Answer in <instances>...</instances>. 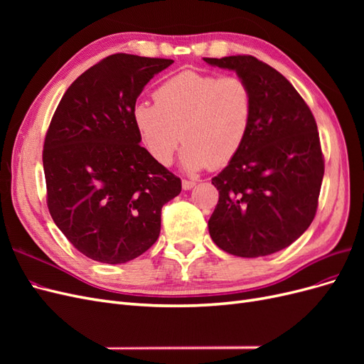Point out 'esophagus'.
<instances>
[{"label":"esophagus","mask_w":364,"mask_h":364,"mask_svg":"<svg viewBox=\"0 0 364 364\" xmlns=\"http://www.w3.org/2000/svg\"><path fill=\"white\" fill-rule=\"evenodd\" d=\"M194 186H196V181H188V179H183V181H182V188H183L185 191H188V190L194 188Z\"/></svg>","instance_id":"1"}]
</instances>
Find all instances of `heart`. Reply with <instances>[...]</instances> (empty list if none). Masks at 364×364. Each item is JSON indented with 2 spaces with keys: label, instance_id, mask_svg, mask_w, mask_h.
<instances>
[{
  "label": "heart",
  "instance_id": "b5f03b06",
  "mask_svg": "<svg viewBox=\"0 0 364 364\" xmlns=\"http://www.w3.org/2000/svg\"><path fill=\"white\" fill-rule=\"evenodd\" d=\"M155 105L138 103L132 111L142 146L159 165L173 162L181 139L185 170L218 168L243 147L252 124V92L237 75L218 77L182 71L153 94Z\"/></svg>",
  "mask_w": 364,
  "mask_h": 364
}]
</instances>
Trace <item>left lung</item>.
<instances>
[{
	"instance_id": "obj_1",
	"label": "left lung",
	"mask_w": 364,
	"mask_h": 364,
	"mask_svg": "<svg viewBox=\"0 0 364 364\" xmlns=\"http://www.w3.org/2000/svg\"><path fill=\"white\" fill-rule=\"evenodd\" d=\"M203 60L235 71L253 105L243 147L213 178L218 203L209 235L230 255H272L299 238L316 215L323 179L317 124L293 85L267 63L253 56Z\"/></svg>"
}]
</instances>
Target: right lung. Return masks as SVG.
Returning a JSON list of instances; mask_svg holds the SVG:
<instances>
[{
    "instance_id": "add662e5",
    "label": "right lung",
    "mask_w": 364,
    "mask_h": 364,
    "mask_svg": "<svg viewBox=\"0 0 364 364\" xmlns=\"http://www.w3.org/2000/svg\"><path fill=\"white\" fill-rule=\"evenodd\" d=\"M171 59L112 54L73 82L43 144L48 209L85 257L124 264L150 249L181 179L139 146L132 111Z\"/></svg>"
}]
</instances>
